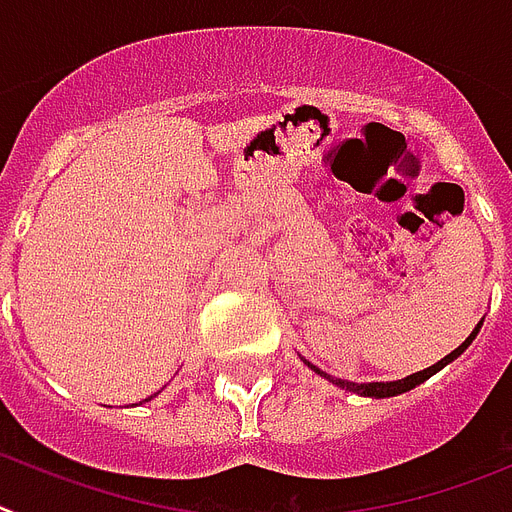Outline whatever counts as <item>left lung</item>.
Returning a JSON list of instances; mask_svg holds the SVG:
<instances>
[{
  "label": "left lung",
  "instance_id": "1",
  "mask_svg": "<svg viewBox=\"0 0 512 512\" xmlns=\"http://www.w3.org/2000/svg\"><path fill=\"white\" fill-rule=\"evenodd\" d=\"M479 329H481V322L476 324L474 332H471V335H468L466 340L460 342V345L453 350V353H447V356L442 358V361H437V363H434V366H429V369H424V371H416V374H411V377L395 379V382H361V384H358V382H348V379L329 377V374H324L322 369H316L314 363H308L306 358H303V361H306L308 366H311V369L316 371V374H322L324 379H329V382L337 384V387H342V390L356 392V395H363V398H395V395H403V392L413 390V387H418V384L426 382V379H429V377H434V374H437L439 369H445L447 363H453L455 358H458L460 353H463V350H466L468 345H471V342L476 340V335H479Z\"/></svg>",
  "mask_w": 512,
  "mask_h": 512
}]
</instances>
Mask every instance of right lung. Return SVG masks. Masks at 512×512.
Wrapping results in <instances>:
<instances>
[{
    "label": "right lung",
    "instance_id": "1",
    "mask_svg": "<svg viewBox=\"0 0 512 512\" xmlns=\"http://www.w3.org/2000/svg\"><path fill=\"white\" fill-rule=\"evenodd\" d=\"M151 398H154V395H151ZM151 398H146V400H143V403H149V400H151Z\"/></svg>",
    "mask_w": 512,
    "mask_h": 512
}]
</instances>
